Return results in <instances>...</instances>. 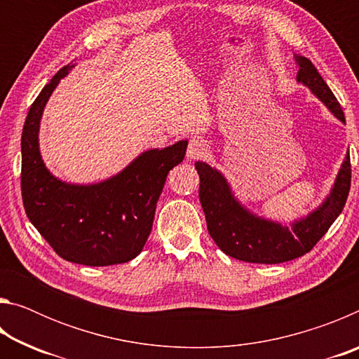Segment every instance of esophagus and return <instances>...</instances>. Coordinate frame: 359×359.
I'll use <instances>...</instances> for the list:
<instances>
[{
	"mask_svg": "<svg viewBox=\"0 0 359 359\" xmlns=\"http://www.w3.org/2000/svg\"><path fill=\"white\" fill-rule=\"evenodd\" d=\"M205 154H208V144L201 137H191L187 147V156L190 160H201Z\"/></svg>",
	"mask_w": 359,
	"mask_h": 359,
	"instance_id": "34e87169",
	"label": "esophagus"
}]
</instances>
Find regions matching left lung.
Listing matches in <instances>:
<instances>
[{"instance_id": "obj_1", "label": "left lung", "mask_w": 359, "mask_h": 359, "mask_svg": "<svg viewBox=\"0 0 359 359\" xmlns=\"http://www.w3.org/2000/svg\"><path fill=\"white\" fill-rule=\"evenodd\" d=\"M299 65L297 81L307 85L330 107L339 120L345 121L342 107L331 88L311 60L296 57ZM199 174V201H201L210 238L222 252L247 263L277 264L299 258L317 245L347 203L351 184L350 154L337 174L336 184L326 201L307 218L282 226L252 215L236 201L223 175L205 163H194Z\"/></svg>"}]
</instances>
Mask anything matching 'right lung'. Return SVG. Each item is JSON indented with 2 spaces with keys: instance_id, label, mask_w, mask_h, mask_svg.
<instances>
[{
  "instance_id": "1",
  "label": "right lung",
  "mask_w": 359,
  "mask_h": 359,
  "mask_svg": "<svg viewBox=\"0 0 359 359\" xmlns=\"http://www.w3.org/2000/svg\"><path fill=\"white\" fill-rule=\"evenodd\" d=\"M63 66L29 107L22 133V199L27 217L58 257L85 266L136 258L147 242L168 172L182 163L187 141L149 150L118 175L96 185H71L47 171L38 147L39 120Z\"/></svg>"
}]
</instances>
